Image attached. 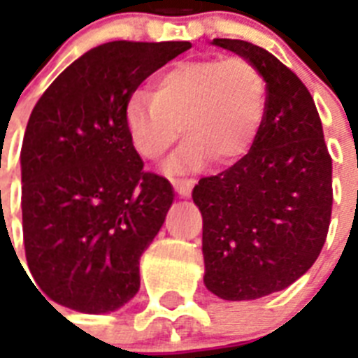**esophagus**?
<instances>
[{
  "mask_svg": "<svg viewBox=\"0 0 358 358\" xmlns=\"http://www.w3.org/2000/svg\"><path fill=\"white\" fill-rule=\"evenodd\" d=\"M173 185H174V189H176V193H178L180 196L187 199V196L191 195V191H193L195 180H193V178H176V180H173Z\"/></svg>",
  "mask_w": 358,
  "mask_h": 358,
  "instance_id": "esophagus-1",
  "label": "esophagus"
}]
</instances>
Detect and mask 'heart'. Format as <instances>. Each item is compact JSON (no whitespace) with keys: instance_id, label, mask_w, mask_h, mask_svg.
I'll return each mask as SVG.
<instances>
[{"instance_id":"obj_1","label":"heart","mask_w":358,"mask_h":358,"mask_svg":"<svg viewBox=\"0 0 358 358\" xmlns=\"http://www.w3.org/2000/svg\"><path fill=\"white\" fill-rule=\"evenodd\" d=\"M267 113V83L250 59H187L163 70L154 91H134L124 103V126L135 150L150 162L187 137L169 173L212 162L232 165L247 156Z\"/></svg>"}]
</instances>
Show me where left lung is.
Returning <instances> with one entry per match:
<instances>
[{"label": "left lung", "instance_id": "8db88e82", "mask_svg": "<svg viewBox=\"0 0 358 358\" xmlns=\"http://www.w3.org/2000/svg\"><path fill=\"white\" fill-rule=\"evenodd\" d=\"M215 46L250 59L267 83V113L247 156L199 180L204 284L249 301L288 288L316 262L333 210V159L305 83L273 53L245 41Z\"/></svg>", "mask_w": 358, "mask_h": 358}]
</instances>
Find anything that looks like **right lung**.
I'll return each mask as SVG.
<instances>
[{"mask_svg":"<svg viewBox=\"0 0 358 358\" xmlns=\"http://www.w3.org/2000/svg\"><path fill=\"white\" fill-rule=\"evenodd\" d=\"M189 48L131 41L92 48L31 111L20 154L25 258L36 289L53 303L106 314L139 292L141 255L174 193L167 178L143 171L124 103Z\"/></svg>","mask_w":358,"mask_h":358,"instance_id":"add662e5","label":"right lung"}]
</instances>
